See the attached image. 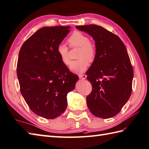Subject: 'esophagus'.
<instances>
[{"label": "esophagus", "mask_w": 149, "mask_h": 149, "mask_svg": "<svg viewBox=\"0 0 149 149\" xmlns=\"http://www.w3.org/2000/svg\"><path fill=\"white\" fill-rule=\"evenodd\" d=\"M79 77L80 79H85L86 78V75H84V74L79 75Z\"/></svg>", "instance_id": "obj_1"}]
</instances>
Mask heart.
Masks as SVG:
<instances>
[{
  "instance_id": "1",
  "label": "heart",
  "mask_w": 149,
  "mask_h": 149,
  "mask_svg": "<svg viewBox=\"0 0 149 149\" xmlns=\"http://www.w3.org/2000/svg\"><path fill=\"white\" fill-rule=\"evenodd\" d=\"M68 41L70 48L79 47L80 50L77 55L78 59L72 61L70 70L75 73H83L88 66V61L92 62L95 57V49L90 43L89 38L79 31H74L68 38ZM69 48L65 44L60 43L57 47V53L64 65L68 66L70 63Z\"/></svg>"
}]
</instances>
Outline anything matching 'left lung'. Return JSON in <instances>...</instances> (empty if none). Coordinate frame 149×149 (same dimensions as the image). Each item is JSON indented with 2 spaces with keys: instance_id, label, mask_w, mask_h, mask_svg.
<instances>
[{
  "instance_id": "left-lung-1",
  "label": "left lung",
  "mask_w": 149,
  "mask_h": 149,
  "mask_svg": "<svg viewBox=\"0 0 149 149\" xmlns=\"http://www.w3.org/2000/svg\"><path fill=\"white\" fill-rule=\"evenodd\" d=\"M95 42V57L86 72L92 86L86 97L90 111L108 119L121 111L132 93L134 71L127 48L118 36L100 26H77Z\"/></svg>"
}]
</instances>
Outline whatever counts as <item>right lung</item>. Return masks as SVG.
I'll list each match as a JSON object with an SVG mask.
<instances>
[{"instance_id":"right-lung-1","label":"right lung","mask_w":149,"mask_h":149,"mask_svg":"<svg viewBox=\"0 0 149 149\" xmlns=\"http://www.w3.org/2000/svg\"><path fill=\"white\" fill-rule=\"evenodd\" d=\"M70 26L44 27L23 43L17 65L20 92L33 112L46 119L61 116L66 95L75 88L78 75L61 62L57 47Z\"/></svg>"}]
</instances>
